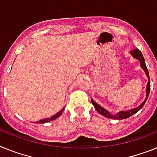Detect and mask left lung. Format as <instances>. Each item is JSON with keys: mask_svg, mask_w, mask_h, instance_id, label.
Listing matches in <instances>:
<instances>
[{"mask_svg": "<svg viewBox=\"0 0 157 157\" xmlns=\"http://www.w3.org/2000/svg\"><path fill=\"white\" fill-rule=\"evenodd\" d=\"M130 55L133 57V58L137 59L139 62H140V67H141V68L144 70V71L145 72L146 76L148 77V83H147V86H146L145 99H144V101H143V102L139 105V106L136 107V108L128 109V110L120 111V112H117V113H115V114H112V113H109V111L106 110L105 108H103L102 106L98 105L97 102H95L93 99L91 98V102L94 105V106L95 109H96V110H97L100 114L104 116V117H108V118H111V119H115V120H121V119L128 118V117H131L132 115L137 113V112H138V111L140 110L143 106H144L146 101H147V99H148V95H149V92H150V78H149V75H148V69H147V67H146L145 61H144V59L142 56V53L140 52V51L139 50V49H133V50H132L130 52Z\"/></svg>", "mask_w": 157, "mask_h": 157, "instance_id": "8db88e82", "label": "left lung"}]
</instances>
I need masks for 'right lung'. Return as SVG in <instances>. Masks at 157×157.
I'll return each mask as SVG.
<instances>
[{
  "instance_id": "right-lung-1",
  "label": "right lung",
  "mask_w": 157,
  "mask_h": 157,
  "mask_svg": "<svg viewBox=\"0 0 157 157\" xmlns=\"http://www.w3.org/2000/svg\"><path fill=\"white\" fill-rule=\"evenodd\" d=\"M65 109V107H63L62 109L60 111H59L58 113H56V114L53 115V116H52L51 117H48V118H44L43 119V120H40V121H36V123H37V124H43V123H47V122H49V121H52L55 120V119L58 118L59 117L60 115L62 114L63 111V109Z\"/></svg>"
}]
</instances>
